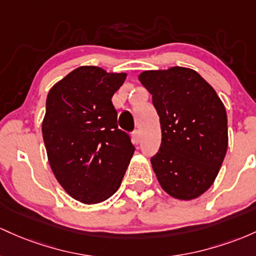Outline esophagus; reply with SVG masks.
I'll return each mask as SVG.
<instances>
[{
	"instance_id": "esophagus-1",
	"label": "esophagus",
	"mask_w": 256,
	"mask_h": 256,
	"mask_svg": "<svg viewBox=\"0 0 256 256\" xmlns=\"http://www.w3.org/2000/svg\"><path fill=\"white\" fill-rule=\"evenodd\" d=\"M140 140H142V133H140L139 129L133 132V142L134 144H139Z\"/></svg>"
}]
</instances>
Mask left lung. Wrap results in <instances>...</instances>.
<instances>
[{
	"mask_svg": "<svg viewBox=\"0 0 256 256\" xmlns=\"http://www.w3.org/2000/svg\"><path fill=\"white\" fill-rule=\"evenodd\" d=\"M140 82L152 94L162 142L151 158L160 185L190 200L213 185L228 150V114L216 92L194 70L180 66L144 71Z\"/></svg>",
	"mask_w": 256,
	"mask_h": 256,
	"instance_id": "1",
	"label": "left lung"
}]
</instances>
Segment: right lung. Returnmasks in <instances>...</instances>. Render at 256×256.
<instances>
[{
    "label": "right lung",
    "mask_w": 256,
    "mask_h": 256,
    "mask_svg": "<svg viewBox=\"0 0 256 256\" xmlns=\"http://www.w3.org/2000/svg\"><path fill=\"white\" fill-rule=\"evenodd\" d=\"M126 77L81 66L48 93L42 134L50 168L62 188L86 204L118 190L136 150L118 129L111 102Z\"/></svg>",
    "instance_id": "1"
}]
</instances>
